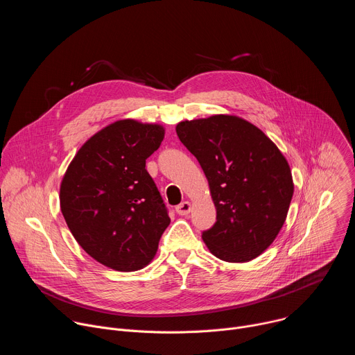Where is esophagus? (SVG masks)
Returning <instances> with one entry per match:
<instances>
[{"label":"esophagus","mask_w":355,"mask_h":355,"mask_svg":"<svg viewBox=\"0 0 355 355\" xmlns=\"http://www.w3.org/2000/svg\"><path fill=\"white\" fill-rule=\"evenodd\" d=\"M175 212L178 214V215H181V216H184V215H188L189 212H191V204L188 200H184V202H181L180 205H177L175 207Z\"/></svg>","instance_id":"esophagus-1"}]
</instances>
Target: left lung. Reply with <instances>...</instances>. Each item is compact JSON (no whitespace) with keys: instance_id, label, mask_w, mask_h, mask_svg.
I'll list each match as a JSON object with an SVG mask.
<instances>
[{"instance_id":"8db88e82","label":"left lung","mask_w":355,"mask_h":355,"mask_svg":"<svg viewBox=\"0 0 355 355\" xmlns=\"http://www.w3.org/2000/svg\"><path fill=\"white\" fill-rule=\"evenodd\" d=\"M175 130L209 182L216 222L202 232L209 251L227 263L259 257L279 233L293 195L286 159L237 116L184 121Z\"/></svg>"}]
</instances>
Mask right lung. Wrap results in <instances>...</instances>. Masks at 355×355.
<instances>
[{"label": "right lung", "instance_id": "obj_1", "mask_svg": "<svg viewBox=\"0 0 355 355\" xmlns=\"http://www.w3.org/2000/svg\"><path fill=\"white\" fill-rule=\"evenodd\" d=\"M163 139L160 125L118 121L81 146L63 177L60 208L70 232L94 260L116 271L147 266L170 225L146 170Z\"/></svg>", "mask_w": 355, "mask_h": 355}]
</instances>
